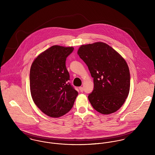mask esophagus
Wrapping results in <instances>:
<instances>
[{"label":"esophagus","mask_w":155,"mask_h":155,"mask_svg":"<svg viewBox=\"0 0 155 155\" xmlns=\"http://www.w3.org/2000/svg\"><path fill=\"white\" fill-rule=\"evenodd\" d=\"M79 90H80V91H81V92H83V91H84V88H83L82 87H79Z\"/></svg>","instance_id":"1"}]
</instances>
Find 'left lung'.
<instances>
[{
	"label": "left lung",
	"instance_id": "8db88e82",
	"mask_svg": "<svg viewBox=\"0 0 155 155\" xmlns=\"http://www.w3.org/2000/svg\"><path fill=\"white\" fill-rule=\"evenodd\" d=\"M78 54L94 78V90L88 95L93 108L109 114L125 103L130 89V73L125 59L104 42L82 45Z\"/></svg>",
	"mask_w": 155,
	"mask_h": 155
}]
</instances>
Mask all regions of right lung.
<instances>
[{
  "label": "right lung",
  "mask_w": 155,
  "mask_h": 155,
  "mask_svg": "<svg viewBox=\"0 0 155 155\" xmlns=\"http://www.w3.org/2000/svg\"><path fill=\"white\" fill-rule=\"evenodd\" d=\"M73 47L54 45L41 53L33 61L30 71L32 99L45 114L59 117L72 108L78 92L67 82L70 76L66 58Z\"/></svg>",
  "instance_id": "1"
}]
</instances>
